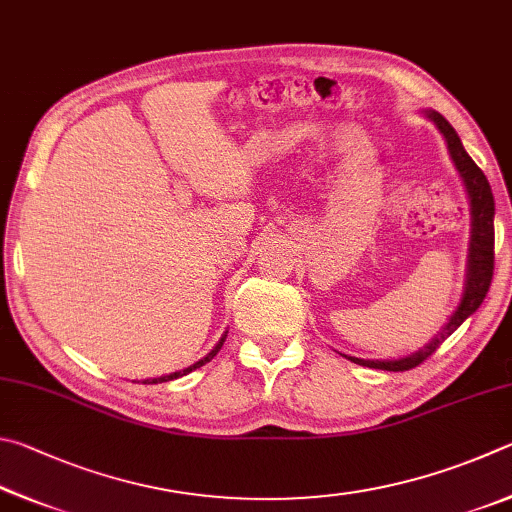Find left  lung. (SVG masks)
<instances>
[{"label": "left lung", "instance_id": "8db88e82", "mask_svg": "<svg viewBox=\"0 0 512 512\" xmlns=\"http://www.w3.org/2000/svg\"><path fill=\"white\" fill-rule=\"evenodd\" d=\"M429 121L436 123V128L441 130L445 137L447 150H450V157L454 161L456 170L465 184V191L470 197V215H472V229H470V247H468V270H465V288L459 306L452 312V317L443 326L441 333H438L432 342L418 348L416 353L407 357H400V360H360V357L344 355L348 360L369 366V369H380V371H409L414 366L423 364L429 355H432L438 346H441L447 337H450L456 328H459L465 319L479 310V306L486 299L490 281H492V270H495V197H492L490 184L483 170L474 164L472 157L465 152L459 134L452 128L443 114L434 110L423 112Z\"/></svg>", "mask_w": 512, "mask_h": 512}]
</instances>
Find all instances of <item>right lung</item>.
Returning a JSON list of instances; mask_svg holds the SVG:
<instances>
[{
    "label": "right lung",
    "mask_w": 512,
    "mask_h": 512,
    "mask_svg": "<svg viewBox=\"0 0 512 512\" xmlns=\"http://www.w3.org/2000/svg\"><path fill=\"white\" fill-rule=\"evenodd\" d=\"M224 339H227V333H224L222 337H220V342L213 346V351L206 355V357H202L200 362H195L193 366H188V369H184V371H175V373H170V375H161V378H152V380H143V384H157V382H168V380H177V378H182V375H186V373H191V371H195V369H200V366H204L206 362H211L215 355H218V351L222 348V344H224Z\"/></svg>",
    "instance_id": "add662e5"
}]
</instances>
